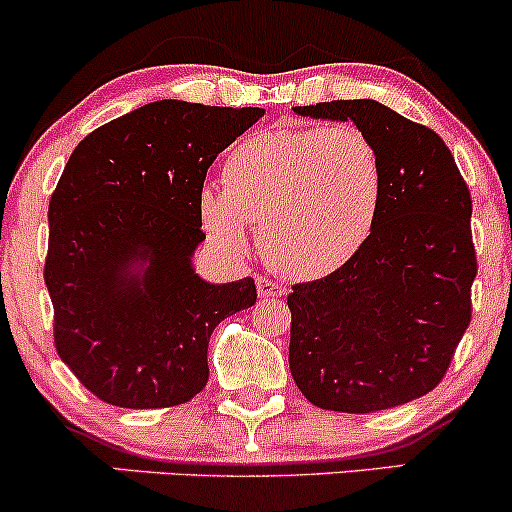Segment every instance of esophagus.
Wrapping results in <instances>:
<instances>
[{"label":"esophagus","instance_id":"34e87169","mask_svg":"<svg viewBox=\"0 0 512 512\" xmlns=\"http://www.w3.org/2000/svg\"><path fill=\"white\" fill-rule=\"evenodd\" d=\"M257 294H260V299H282V296L286 294V289L282 284L272 282V279L260 277L257 279Z\"/></svg>","mask_w":512,"mask_h":512}]
</instances>
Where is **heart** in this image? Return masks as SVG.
Returning a JSON list of instances; mask_svg holds the SVG:
<instances>
[{
    "instance_id": "1",
    "label": "heart",
    "mask_w": 512,
    "mask_h": 512,
    "mask_svg": "<svg viewBox=\"0 0 512 512\" xmlns=\"http://www.w3.org/2000/svg\"><path fill=\"white\" fill-rule=\"evenodd\" d=\"M381 157L355 123L277 128L230 150L223 184H204L199 216L218 245L250 247L260 228L267 265L291 279L338 272L372 235L381 206Z\"/></svg>"
}]
</instances>
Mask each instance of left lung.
I'll use <instances>...</instances> for the list:
<instances>
[{
  "mask_svg": "<svg viewBox=\"0 0 512 512\" xmlns=\"http://www.w3.org/2000/svg\"><path fill=\"white\" fill-rule=\"evenodd\" d=\"M352 121L381 157L372 235L338 272L294 284L289 367L323 411L376 413L435 389L471 323V194L445 140L374 99L294 106Z\"/></svg>",
  "mask_w": 512,
  "mask_h": 512,
  "instance_id": "8db88e82",
  "label": "left lung"
}]
</instances>
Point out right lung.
<instances>
[{"instance_id":"right-lung-1","label":"right lung","mask_w":512,"mask_h":512,"mask_svg":"<svg viewBox=\"0 0 512 512\" xmlns=\"http://www.w3.org/2000/svg\"><path fill=\"white\" fill-rule=\"evenodd\" d=\"M265 116L257 106L162 99L89 133L48 206L43 277L55 350L99 401L187 403L209 381V340L255 306V279L209 284L199 192L218 153Z\"/></svg>"}]
</instances>
